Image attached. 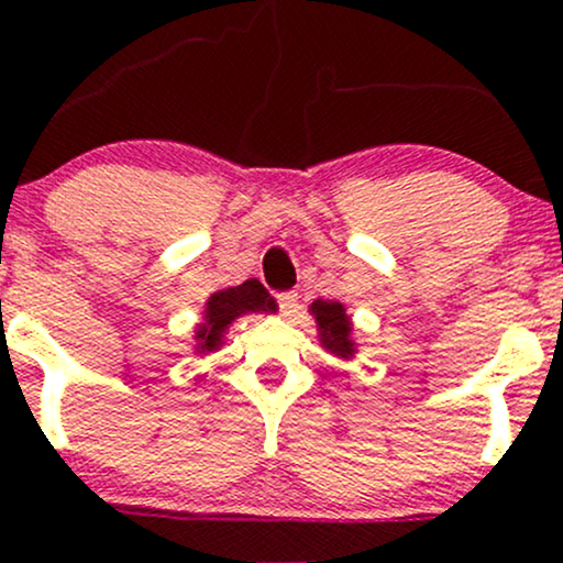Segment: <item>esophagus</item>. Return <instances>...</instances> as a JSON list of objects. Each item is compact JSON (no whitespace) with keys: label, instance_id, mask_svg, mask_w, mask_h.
<instances>
[{"label":"esophagus","instance_id":"1","mask_svg":"<svg viewBox=\"0 0 563 563\" xmlns=\"http://www.w3.org/2000/svg\"><path fill=\"white\" fill-rule=\"evenodd\" d=\"M277 303H280V312L290 318V314H296V309H299V294H294V290L277 294Z\"/></svg>","mask_w":563,"mask_h":563}]
</instances>
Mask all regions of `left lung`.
I'll return each instance as SVG.
<instances>
[{"instance_id":"obj_1","label":"left lung","mask_w":563,"mask_h":563,"mask_svg":"<svg viewBox=\"0 0 563 563\" xmlns=\"http://www.w3.org/2000/svg\"><path fill=\"white\" fill-rule=\"evenodd\" d=\"M314 322H318L320 346L331 352L335 360H352L357 354V344H354L352 333V318L346 314V307L341 301H325L318 299L309 307Z\"/></svg>"}]
</instances>
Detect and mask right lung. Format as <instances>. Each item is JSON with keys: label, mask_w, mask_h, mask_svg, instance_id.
Returning a JSON list of instances; mask_svg holds the SVG:
<instances>
[{"label": "right lung", "mask_w": 563, "mask_h": 563, "mask_svg": "<svg viewBox=\"0 0 563 563\" xmlns=\"http://www.w3.org/2000/svg\"><path fill=\"white\" fill-rule=\"evenodd\" d=\"M277 312V301L267 294V288L260 280H245L241 286L214 290L203 303V320L196 325V354L217 352L224 344V333L228 328L243 314Z\"/></svg>", "instance_id": "obj_1"}]
</instances>
